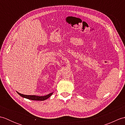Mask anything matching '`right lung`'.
<instances>
[{
	"label": "right lung",
	"instance_id": "add662e5",
	"mask_svg": "<svg viewBox=\"0 0 125 125\" xmlns=\"http://www.w3.org/2000/svg\"><path fill=\"white\" fill-rule=\"evenodd\" d=\"M17 93L22 97L27 98V99L32 100H41V101H43L48 99V98H49L52 94V93H51V94L45 95V96H37V95H25L23 94H21L18 92Z\"/></svg>",
	"mask_w": 125,
	"mask_h": 125
}]
</instances>
